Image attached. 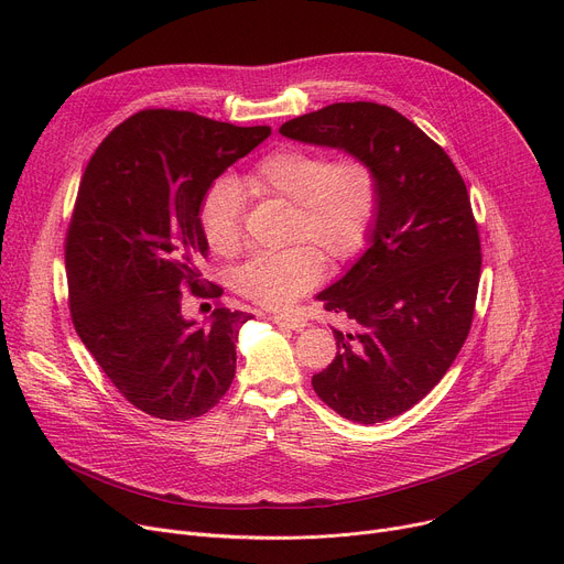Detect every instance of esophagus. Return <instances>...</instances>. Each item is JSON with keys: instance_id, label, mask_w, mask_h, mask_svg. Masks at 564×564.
Segmentation results:
<instances>
[{"instance_id": "esophagus-1", "label": "esophagus", "mask_w": 564, "mask_h": 564, "mask_svg": "<svg viewBox=\"0 0 564 564\" xmlns=\"http://www.w3.org/2000/svg\"><path fill=\"white\" fill-rule=\"evenodd\" d=\"M274 324H279V327H285V329H292V332H302L308 319L302 315V313H276L272 315Z\"/></svg>"}]
</instances>
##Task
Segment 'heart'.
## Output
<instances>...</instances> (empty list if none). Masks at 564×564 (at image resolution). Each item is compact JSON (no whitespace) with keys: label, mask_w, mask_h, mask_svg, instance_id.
<instances>
[{"label":"heart","mask_w":564,"mask_h":564,"mask_svg":"<svg viewBox=\"0 0 564 564\" xmlns=\"http://www.w3.org/2000/svg\"><path fill=\"white\" fill-rule=\"evenodd\" d=\"M242 189L292 203L283 251L260 253L235 274L249 300L279 308L304 294L322 274V253L338 262L357 253L370 235L379 185L372 166L357 158L332 162L306 148H281L242 177ZM198 224L210 251L232 258L242 251V200L228 181L210 187L198 207Z\"/></svg>","instance_id":"1"}]
</instances>
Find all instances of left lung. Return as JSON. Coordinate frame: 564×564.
Returning <instances> with one entry per match:
<instances>
[{"label": "left lung", "mask_w": 564, "mask_h": 564, "mask_svg": "<svg viewBox=\"0 0 564 564\" xmlns=\"http://www.w3.org/2000/svg\"><path fill=\"white\" fill-rule=\"evenodd\" d=\"M279 132L338 148L377 175L368 249L317 294L359 332L334 329L336 359L313 389L347 421L395 419L436 387L470 332L482 253L466 185L446 151L387 105L336 102Z\"/></svg>", "instance_id": "obj_1"}]
</instances>
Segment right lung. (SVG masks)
<instances>
[{"instance_id": "add662e5", "label": "right lung", "mask_w": 564, "mask_h": 564, "mask_svg": "<svg viewBox=\"0 0 564 564\" xmlns=\"http://www.w3.org/2000/svg\"><path fill=\"white\" fill-rule=\"evenodd\" d=\"M270 132L145 109L86 164L66 235L73 324L118 393L155 419H198L232 383L237 334L253 315L217 304L205 322L189 319L183 290L221 297L198 272V207Z\"/></svg>"}]
</instances>
